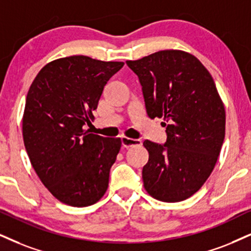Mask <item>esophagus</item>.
<instances>
[{
    "label": "esophagus",
    "mask_w": 251,
    "mask_h": 251,
    "mask_svg": "<svg viewBox=\"0 0 251 251\" xmlns=\"http://www.w3.org/2000/svg\"><path fill=\"white\" fill-rule=\"evenodd\" d=\"M121 143H122V147L128 149V148L136 147V145H141L142 142L140 140H132V138L128 137H122L121 138Z\"/></svg>",
    "instance_id": "1"
}]
</instances>
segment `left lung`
<instances>
[{
    "label": "left lung",
    "instance_id": "1",
    "mask_svg": "<svg viewBox=\"0 0 251 251\" xmlns=\"http://www.w3.org/2000/svg\"><path fill=\"white\" fill-rule=\"evenodd\" d=\"M126 65L140 79L147 114L163 119L164 144L144 141L142 178L154 199L178 202L193 196L214 169L225 140L226 113L212 75L180 50L154 52Z\"/></svg>",
    "mask_w": 251,
    "mask_h": 251
}]
</instances>
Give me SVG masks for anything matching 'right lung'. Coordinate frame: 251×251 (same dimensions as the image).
Here are the masks:
<instances>
[{
	"instance_id": "1",
	"label": "right lung",
	"mask_w": 251,
	"mask_h": 251,
	"mask_svg": "<svg viewBox=\"0 0 251 251\" xmlns=\"http://www.w3.org/2000/svg\"><path fill=\"white\" fill-rule=\"evenodd\" d=\"M122 61L71 55L46 64L31 83L23 115V140L31 165L51 194L86 207L103 197L120 138L89 134L85 126L108 80Z\"/></svg>"
}]
</instances>
